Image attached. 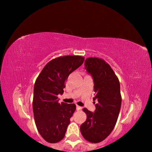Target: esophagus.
Segmentation results:
<instances>
[{
	"instance_id": "obj_1",
	"label": "esophagus",
	"mask_w": 152,
	"mask_h": 152,
	"mask_svg": "<svg viewBox=\"0 0 152 152\" xmlns=\"http://www.w3.org/2000/svg\"><path fill=\"white\" fill-rule=\"evenodd\" d=\"M82 108L81 107L78 106V105H76V110H82Z\"/></svg>"
}]
</instances>
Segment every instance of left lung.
I'll return each instance as SVG.
<instances>
[{
    "label": "left lung",
    "mask_w": 152,
    "mask_h": 152,
    "mask_svg": "<svg viewBox=\"0 0 152 152\" xmlns=\"http://www.w3.org/2000/svg\"><path fill=\"white\" fill-rule=\"evenodd\" d=\"M85 66L93 78L96 94L93 101L98 102L94 113L83 109L87 117L80 126V132L89 142L99 143L110 135L116 125L121 105L120 83L111 67L101 58H86Z\"/></svg>",
    "instance_id": "1"
}]
</instances>
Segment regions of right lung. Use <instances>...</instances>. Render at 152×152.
Here are the masks:
<instances>
[{
  "mask_svg": "<svg viewBox=\"0 0 152 152\" xmlns=\"http://www.w3.org/2000/svg\"><path fill=\"white\" fill-rule=\"evenodd\" d=\"M80 56H64L51 60L36 79L33 89V110L36 127L49 143H57L65 136L75 104L59 103L68 76L84 62Z\"/></svg>",
  "mask_w": 152,
  "mask_h": 152,
  "instance_id": "obj_1",
  "label": "right lung"
}]
</instances>
